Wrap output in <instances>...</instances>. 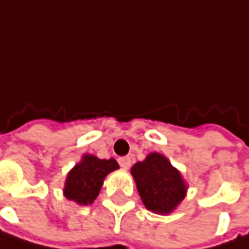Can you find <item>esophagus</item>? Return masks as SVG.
I'll return each mask as SVG.
<instances>
[{
	"mask_svg": "<svg viewBox=\"0 0 249 249\" xmlns=\"http://www.w3.org/2000/svg\"><path fill=\"white\" fill-rule=\"evenodd\" d=\"M118 162H120L121 168H124V170H128L131 167V158L129 157H121V158H118Z\"/></svg>",
	"mask_w": 249,
	"mask_h": 249,
	"instance_id": "34e87169",
	"label": "esophagus"
}]
</instances>
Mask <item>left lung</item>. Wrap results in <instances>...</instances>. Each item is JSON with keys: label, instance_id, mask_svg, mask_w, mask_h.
Here are the masks:
<instances>
[{"label": "left lung", "instance_id": "left-lung-1", "mask_svg": "<svg viewBox=\"0 0 249 249\" xmlns=\"http://www.w3.org/2000/svg\"><path fill=\"white\" fill-rule=\"evenodd\" d=\"M131 174L144 205L152 213L168 214L185 196L187 185L181 174L158 152H152L144 161L137 162Z\"/></svg>", "mask_w": 249, "mask_h": 249}]
</instances>
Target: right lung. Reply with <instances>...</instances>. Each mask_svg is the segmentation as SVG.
Returning a JSON list of instances; mask_svg holds the SVG:
<instances>
[{
    "mask_svg": "<svg viewBox=\"0 0 249 249\" xmlns=\"http://www.w3.org/2000/svg\"><path fill=\"white\" fill-rule=\"evenodd\" d=\"M118 168V162L114 158L100 160L94 155H84L82 161L70 171L64 194L79 205L92 204L100 194L104 178Z\"/></svg>",
    "mask_w": 249,
    "mask_h": 249,
    "instance_id": "1",
    "label": "right lung"
}]
</instances>
